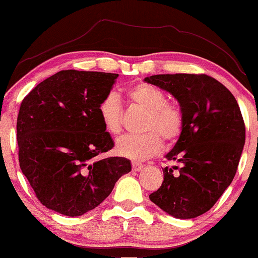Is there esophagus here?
I'll list each match as a JSON object with an SVG mask.
<instances>
[{
  "label": "esophagus",
  "mask_w": 258,
  "mask_h": 258,
  "mask_svg": "<svg viewBox=\"0 0 258 258\" xmlns=\"http://www.w3.org/2000/svg\"><path fill=\"white\" fill-rule=\"evenodd\" d=\"M143 168V165L140 162H133V170H135V172H139V170H141Z\"/></svg>",
  "instance_id": "1"
}]
</instances>
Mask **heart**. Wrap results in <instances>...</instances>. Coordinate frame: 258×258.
Masks as SVG:
<instances>
[{"label": "heart", "instance_id": "1", "mask_svg": "<svg viewBox=\"0 0 258 258\" xmlns=\"http://www.w3.org/2000/svg\"><path fill=\"white\" fill-rule=\"evenodd\" d=\"M133 105L145 110L147 116L142 130L146 134L124 136L117 141V153L132 160H145L155 155L165 143L175 142L182 134L185 113L178 102L167 100V95L156 86L139 84L126 91ZM98 116L103 128L112 136H118L123 129V108L113 92L100 99Z\"/></svg>", "mask_w": 258, "mask_h": 258}]
</instances>
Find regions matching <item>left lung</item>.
Segmentation results:
<instances>
[{
  "label": "left lung",
  "mask_w": 258,
  "mask_h": 258,
  "mask_svg": "<svg viewBox=\"0 0 258 258\" xmlns=\"http://www.w3.org/2000/svg\"><path fill=\"white\" fill-rule=\"evenodd\" d=\"M145 80L172 93L185 113L182 134L166 155L180 166L163 169L162 185L149 199L175 218H196L212 209L236 175L245 143L238 103L222 83L203 73Z\"/></svg>",
  "instance_id": "1"
}]
</instances>
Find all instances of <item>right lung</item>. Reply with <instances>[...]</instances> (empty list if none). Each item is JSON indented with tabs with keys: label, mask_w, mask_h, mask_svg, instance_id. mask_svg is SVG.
Masks as SVG:
<instances>
[{
	"label": "right lung",
	"mask_w": 258,
	"mask_h": 258,
	"mask_svg": "<svg viewBox=\"0 0 258 258\" xmlns=\"http://www.w3.org/2000/svg\"><path fill=\"white\" fill-rule=\"evenodd\" d=\"M117 73L63 70L23 98L16 122L19 162L39 202L63 216H82L108 197L125 158L99 159L113 148L98 104Z\"/></svg>",
	"instance_id": "add662e5"
}]
</instances>
